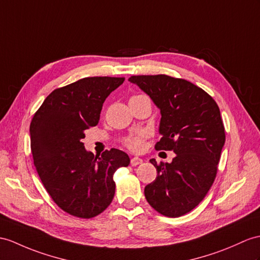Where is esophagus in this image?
Instances as JSON below:
<instances>
[{"instance_id": "1", "label": "esophagus", "mask_w": 260, "mask_h": 260, "mask_svg": "<svg viewBox=\"0 0 260 260\" xmlns=\"http://www.w3.org/2000/svg\"><path fill=\"white\" fill-rule=\"evenodd\" d=\"M141 163H142V159H140V157H138V156L132 157L131 161H130V164H131L132 167H137V166H139V164H141Z\"/></svg>"}]
</instances>
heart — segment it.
Instances as JSON below:
<instances>
[{"label":"heart","mask_w":260,"mask_h":260,"mask_svg":"<svg viewBox=\"0 0 260 260\" xmlns=\"http://www.w3.org/2000/svg\"><path fill=\"white\" fill-rule=\"evenodd\" d=\"M147 134L144 131H138L136 134H132L123 139V144L131 151L139 152L144 147V139Z\"/></svg>","instance_id":"obj_1"}]
</instances>
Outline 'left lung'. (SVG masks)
Segmentation results:
<instances>
[{
	"instance_id": "8db88e82",
	"label": "left lung",
	"mask_w": 260,
	"mask_h": 260,
	"mask_svg": "<svg viewBox=\"0 0 260 260\" xmlns=\"http://www.w3.org/2000/svg\"><path fill=\"white\" fill-rule=\"evenodd\" d=\"M161 111V139L155 150L173 151L171 163L150 162L155 180L144 188L148 203L164 216L180 217L198 206L210 191L225 143L219 108L202 88L168 75L131 76Z\"/></svg>"
}]
</instances>
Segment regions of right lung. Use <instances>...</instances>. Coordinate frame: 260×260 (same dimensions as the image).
Listing matches in <instances>:
<instances>
[{"label": "right lung", "instance_id": "1", "mask_svg": "<svg viewBox=\"0 0 260 260\" xmlns=\"http://www.w3.org/2000/svg\"><path fill=\"white\" fill-rule=\"evenodd\" d=\"M124 77H86L50 92L31 119L30 150L47 193L59 208L79 218H92L110 205L113 174L128 167L123 151L101 156L86 151V130L99 122L103 104Z\"/></svg>", "mask_w": 260, "mask_h": 260}]
</instances>
